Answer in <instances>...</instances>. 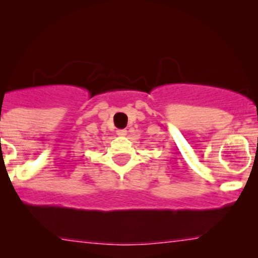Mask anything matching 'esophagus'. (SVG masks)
<instances>
[{"label":"esophagus","instance_id":"obj_1","mask_svg":"<svg viewBox=\"0 0 258 258\" xmlns=\"http://www.w3.org/2000/svg\"><path fill=\"white\" fill-rule=\"evenodd\" d=\"M116 133H117V136H120V137H125V136L127 135V131L126 130H117Z\"/></svg>","mask_w":258,"mask_h":258}]
</instances>
